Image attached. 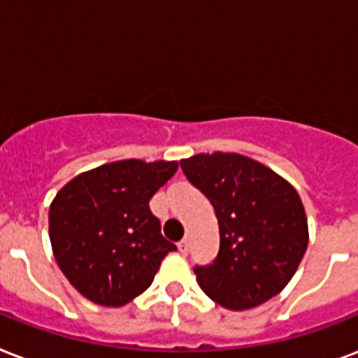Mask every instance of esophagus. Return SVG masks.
Segmentation results:
<instances>
[{
  "instance_id": "1",
  "label": "esophagus",
  "mask_w": 358,
  "mask_h": 358,
  "mask_svg": "<svg viewBox=\"0 0 358 358\" xmlns=\"http://www.w3.org/2000/svg\"><path fill=\"white\" fill-rule=\"evenodd\" d=\"M177 248H179V252H181L182 256H187L188 254V241L187 239H182L177 243Z\"/></svg>"
}]
</instances>
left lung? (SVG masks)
Here are the masks:
<instances>
[{"label": "left lung", "instance_id": "obj_1", "mask_svg": "<svg viewBox=\"0 0 358 358\" xmlns=\"http://www.w3.org/2000/svg\"><path fill=\"white\" fill-rule=\"evenodd\" d=\"M181 168L209 198L220 229L215 263L194 268L205 295L228 310L278 295L308 246V220L292 182L239 153L194 155Z\"/></svg>", "mask_w": 358, "mask_h": 358}]
</instances>
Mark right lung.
Masks as SVG:
<instances>
[{
    "label": "right lung",
    "mask_w": 358,
    "mask_h": 358,
    "mask_svg": "<svg viewBox=\"0 0 358 358\" xmlns=\"http://www.w3.org/2000/svg\"><path fill=\"white\" fill-rule=\"evenodd\" d=\"M179 164L129 159L80 173L50 205L52 252L66 280L91 303L124 306L148 289L176 245L160 234L149 199Z\"/></svg>",
    "instance_id": "right-lung-1"
}]
</instances>
